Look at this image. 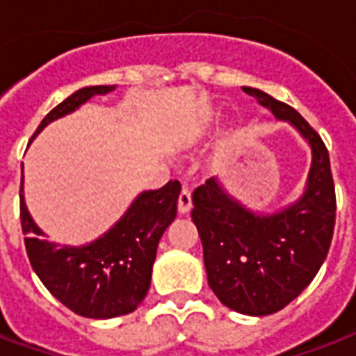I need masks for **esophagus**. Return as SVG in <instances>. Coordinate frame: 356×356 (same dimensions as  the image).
Listing matches in <instances>:
<instances>
[{"mask_svg":"<svg viewBox=\"0 0 356 356\" xmlns=\"http://www.w3.org/2000/svg\"><path fill=\"white\" fill-rule=\"evenodd\" d=\"M191 208H193V196H191V191L186 188V186H183V191H181V194H179V202H177V209L179 213H188L191 211Z\"/></svg>","mask_w":356,"mask_h":356,"instance_id":"1","label":"esophagus"}]
</instances>
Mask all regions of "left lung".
Here are the masks:
<instances>
[{
    "label": "left lung",
    "instance_id": "8db88e82",
    "mask_svg": "<svg viewBox=\"0 0 356 356\" xmlns=\"http://www.w3.org/2000/svg\"><path fill=\"white\" fill-rule=\"evenodd\" d=\"M242 89L276 120L296 127L311 147L305 191L275 213L246 208L217 177L193 193L209 288L232 311L265 316L298 298L322 267L336 225V191L328 148L305 118L261 89Z\"/></svg>",
    "mask_w": 356,
    "mask_h": 356
}]
</instances>
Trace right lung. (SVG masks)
Returning <instances> with one entry per match:
<instances>
[{
	"mask_svg": "<svg viewBox=\"0 0 356 356\" xmlns=\"http://www.w3.org/2000/svg\"><path fill=\"white\" fill-rule=\"evenodd\" d=\"M114 89L116 86H91L76 91L43 118L34 137L91 97ZM22 193L24 181L20 183V225L26 234L28 259L43 286L63 305L86 318L133 313L150 288L158 242L177 216L179 181L140 193L108 231L83 246H58L43 238L45 232L30 216Z\"/></svg>",
	"mask_w": 356,
	"mask_h": 356,
	"instance_id": "1",
	"label": "right lung"
}]
</instances>
